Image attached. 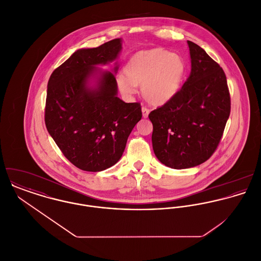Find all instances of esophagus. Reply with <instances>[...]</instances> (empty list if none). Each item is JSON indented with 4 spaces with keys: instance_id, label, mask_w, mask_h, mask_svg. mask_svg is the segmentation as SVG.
<instances>
[{
    "instance_id": "esophagus-1",
    "label": "esophagus",
    "mask_w": 261,
    "mask_h": 261,
    "mask_svg": "<svg viewBox=\"0 0 261 261\" xmlns=\"http://www.w3.org/2000/svg\"><path fill=\"white\" fill-rule=\"evenodd\" d=\"M142 112H143V116H144L145 118H147V117L149 116V109H147L146 107H143V108H142Z\"/></svg>"
}]
</instances>
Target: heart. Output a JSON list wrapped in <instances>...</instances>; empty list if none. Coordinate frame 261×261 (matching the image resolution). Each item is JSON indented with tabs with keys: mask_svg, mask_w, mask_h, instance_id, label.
<instances>
[{
	"mask_svg": "<svg viewBox=\"0 0 261 261\" xmlns=\"http://www.w3.org/2000/svg\"><path fill=\"white\" fill-rule=\"evenodd\" d=\"M185 73L183 59L164 48L136 52L128 59L123 73L117 76L116 85L125 96L142 86L143 97L151 106L168 103L179 91Z\"/></svg>",
	"mask_w": 261,
	"mask_h": 261,
	"instance_id": "1",
	"label": "heart"
}]
</instances>
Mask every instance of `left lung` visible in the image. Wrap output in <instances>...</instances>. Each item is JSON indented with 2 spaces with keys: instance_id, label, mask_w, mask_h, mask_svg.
<instances>
[{
  "instance_id": "8db88e82",
  "label": "left lung",
  "mask_w": 261,
  "mask_h": 261,
  "mask_svg": "<svg viewBox=\"0 0 261 261\" xmlns=\"http://www.w3.org/2000/svg\"><path fill=\"white\" fill-rule=\"evenodd\" d=\"M188 46L190 76L168 103L149 114L155 156L177 170L196 167L214 153L231 109L223 69L194 42Z\"/></svg>"
}]
</instances>
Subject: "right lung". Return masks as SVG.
Returning a JSON list of instances; mask_svg holds the SVG:
<instances>
[{"instance_id": "obj_1", "label": "right lung", "mask_w": 261, "mask_h": 261, "mask_svg": "<svg viewBox=\"0 0 261 261\" xmlns=\"http://www.w3.org/2000/svg\"><path fill=\"white\" fill-rule=\"evenodd\" d=\"M120 50L119 38L79 49L48 81L47 130L65 158L83 171L100 172L116 164L142 119L139 102L125 103L117 97L116 63L114 73L96 67L114 61Z\"/></svg>"}]
</instances>
